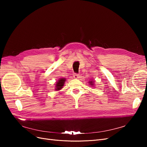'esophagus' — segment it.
I'll list each match as a JSON object with an SVG mask.
<instances>
[{"mask_svg":"<svg viewBox=\"0 0 147 147\" xmlns=\"http://www.w3.org/2000/svg\"><path fill=\"white\" fill-rule=\"evenodd\" d=\"M74 78H79V74H77V73H75L74 74Z\"/></svg>","mask_w":147,"mask_h":147,"instance_id":"esophagus-1","label":"esophagus"}]
</instances>
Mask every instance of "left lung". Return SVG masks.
I'll use <instances>...</instances> for the list:
<instances>
[{"mask_svg":"<svg viewBox=\"0 0 147 147\" xmlns=\"http://www.w3.org/2000/svg\"><path fill=\"white\" fill-rule=\"evenodd\" d=\"M90 82V83L91 84H92V85H93V84H92V82Z\"/></svg>","mask_w":147,"mask_h":147,"instance_id":"8db88e82","label":"left lung"}]
</instances>
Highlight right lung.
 <instances>
[{
  "mask_svg": "<svg viewBox=\"0 0 147 147\" xmlns=\"http://www.w3.org/2000/svg\"><path fill=\"white\" fill-rule=\"evenodd\" d=\"M65 82V79L64 78H61L60 80H59V81L56 84V90H60L61 89L63 88Z\"/></svg>",
  "mask_w": 147,
  "mask_h": 147,
  "instance_id": "1",
  "label": "right lung"
}]
</instances>
